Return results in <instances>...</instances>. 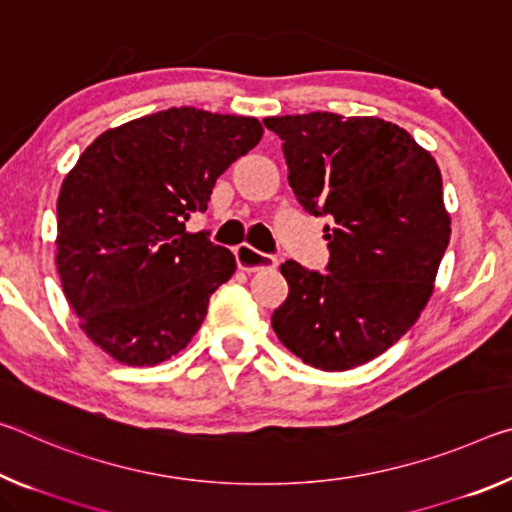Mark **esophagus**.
Here are the masks:
<instances>
[{
    "instance_id": "esophagus-1",
    "label": "esophagus",
    "mask_w": 512,
    "mask_h": 512,
    "mask_svg": "<svg viewBox=\"0 0 512 512\" xmlns=\"http://www.w3.org/2000/svg\"><path fill=\"white\" fill-rule=\"evenodd\" d=\"M234 257H237L239 269L248 271V273H255L262 269H275V266H278V259H275L273 255L259 253V250L248 246V243H241V246L234 248Z\"/></svg>"
}]
</instances>
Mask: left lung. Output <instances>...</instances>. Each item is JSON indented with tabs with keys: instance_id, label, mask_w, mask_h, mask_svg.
Returning <instances> with one entry per match:
<instances>
[{
	"instance_id": "left-lung-1",
	"label": "left lung",
	"mask_w": 512,
	"mask_h": 512,
	"mask_svg": "<svg viewBox=\"0 0 512 512\" xmlns=\"http://www.w3.org/2000/svg\"><path fill=\"white\" fill-rule=\"evenodd\" d=\"M282 139L289 186L323 227L328 273L280 266L289 296L273 330L321 371H346L399 342L433 296L451 239L442 175L399 125L314 111L264 118Z\"/></svg>"
}]
</instances>
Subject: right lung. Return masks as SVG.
<instances>
[{
    "label": "right lung",
    "mask_w": 512,
    "mask_h": 512,
    "mask_svg": "<svg viewBox=\"0 0 512 512\" xmlns=\"http://www.w3.org/2000/svg\"><path fill=\"white\" fill-rule=\"evenodd\" d=\"M262 134L257 118L173 107L81 152L56 202V269L79 328L113 360L152 367L202 326L237 262L186 221Z\"/></svg>",
    "instance_id": "add662e5"
}]
</instances>
